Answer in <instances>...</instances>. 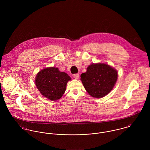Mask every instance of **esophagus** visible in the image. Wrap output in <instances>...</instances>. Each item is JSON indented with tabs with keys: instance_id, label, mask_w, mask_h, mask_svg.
<instances>
[{
	"instance_id": "obj_1",
	"label": "esophagus",
	"mask_w": 150,
	"mask_h": 150,
	"mask_svg": "<svg viewBox=\"0 0 150 150\" xmlns=\"http://www.w3.org/2000/svg\"><path fill=\"white\" fill-rule=\"evenodd\" d=\"M73 77L75 79H78L79 78V74H74L73 75Z\"/></svg>"
}]
</instances>
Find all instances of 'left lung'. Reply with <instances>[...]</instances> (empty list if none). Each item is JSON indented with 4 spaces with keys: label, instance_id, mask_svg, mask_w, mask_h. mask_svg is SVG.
<instances>
[{
    "label": "left lung",
    "instance_id": "1",
    "mask_svg": "<svg viewBox=\"0 0 150 150\" xmlns=\"http://www.w3.org/2000/svg\"><path fill=\"white\" fill-rule=\"evenodd\" d=\"M80 77L89 95L95 98H101L113 89L118 79V71L107 64H92L88 66L86 71Z\"/></svg>",
    "mask_w": 150,
    "mask_h": 150
}]
</instances>
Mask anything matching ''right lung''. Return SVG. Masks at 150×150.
Returning a JSON list of instances; mask_svg holds the SVG:
<instances>
[{
	"label": "right lung",
	"instance_id": "add662e5",
	"mask_svg": "<svg viewBox=\"0 0 150 150\" xmlns=\"http://www.w3.org/2000/svg\"><path fill=\"white\" fill-rule=\"evenodd\" d=\"M71 78L57 67H48L40 70L35 78V84L43 96L50 100H57L65 92Z\"/></svg>",
	"mask_w": 150,
	"mask_h": 150
}]
</instances>
